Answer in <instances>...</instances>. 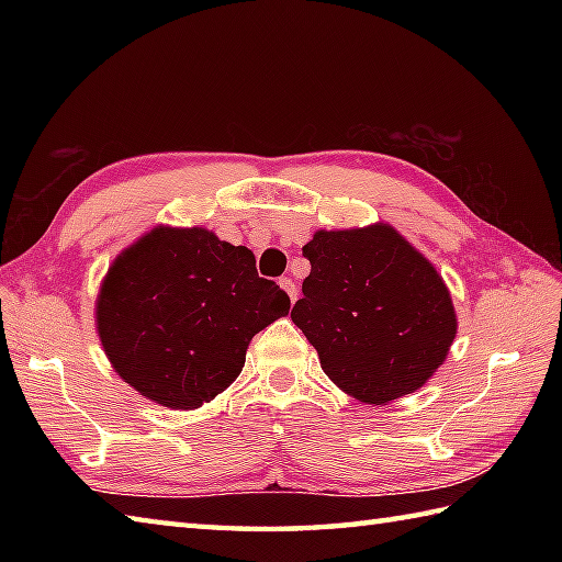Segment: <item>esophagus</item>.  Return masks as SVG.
Here are the masks:
<instances>
[{"label": "esophagus", "instance_id": "34e87169", "mask_svg": "<svg viewBox=\"0 0 562 562\" xmlns=\"http://www.w3.org/2000/svg\"><path fill=\"white\" fill-rule=\"evenodd\" d=\"M280 288L290 294V300H296V284L292 278H280Z\"/></svg>", "mask_w": 562, "mask_h": 562}]
</instances>
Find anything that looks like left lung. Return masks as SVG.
Here are the masks:
<instances>
[{
	"mask_svg": "<svg viewBox=\"0 0 562 562\" xmlns=\"http://www.w3.org/2000/svg\"><path fill=\"white\" fill-rule=\"evenodd\" d=\"M312 272L292 321L333 384L386 405L447 360L457 314L441 274L393 226L321 229L302 248Z\"/></svg>",
	"mask_w": 562,
	"mask_h": 562,
	"instance_id": "8db88e82",
	"label": "left lung"
}]
</instances>
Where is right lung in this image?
Instances as JSON below:
<instances>
[{"label":"right lung","instance_id":"obj_1","mask_svg":"<svg viewBox=\"0 0 562 562\" xmlns=\"http://www.w3.org/2000/svg\"><path fill=\"white\" fill-rule=\"evenodd\" d=\"M290 314L246 246L154 226L105 272L97 328L113 369L154 403L193 411L241 374L250 338Z\"/></svg>","mask_w":562,"mask_h":562}]
</instances>
